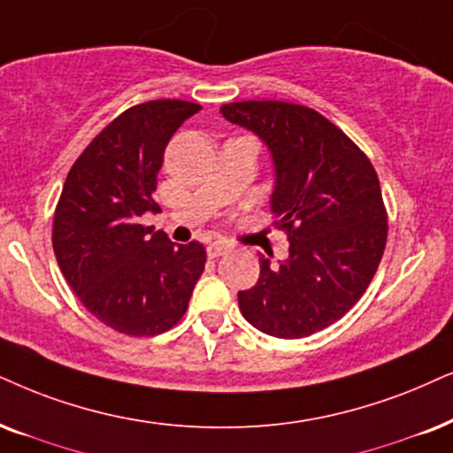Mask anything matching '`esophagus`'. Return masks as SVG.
<instances>
[{
  "instance_id": "esophagus-1",
  "label": "esophagus",
  "mask_w": 453,
  "mask_h": 453,
  "mask_svg": "<svg viewBox=\"0 0 453 453\" xmlns=\"http://www.w3.org/2000/svg\"><path fill=\"white\" fill-rule=\"evenodd\" d=\"M227 250H230V244L223 242V240H217V242H211L207 246V255L211 257V259H217V257L227 253Z\"/></svg>"
}]
</instances>
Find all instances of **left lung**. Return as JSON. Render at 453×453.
<instances>
[{
    "label": "left lung",
    "mask_w": 453,
    "mask_h": 453,
    "mask_svg": "<svg viewBox=\"0 0 453 453\" xmlns=\"http://www.w3.org/2000/svg\"><path fill=\"white\" fill-rule=\"evenodd\" d=\"M227 121L253 131L273 160L272 204L288 257H261L253 288L240 290L246 322L278 339L334 324L362 299L387 244V211L368 157L313 108L280 100L223 104Z\"/></svg>",
    "instance_id": "obj_1"
}]
</instances>
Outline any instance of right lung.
Returning a JSON list of instances; mask_svg holds the SVG:
<instances>
[{
	"instance_id": "1",
	"label": "right lung",
	"mask_w": 453,
	"mask_h": 453,
	"mask_svg": "<svg viewBox=\"0 0 453 453\" xmlns=\"http://www.w3.org/2000/svg\"><path fill=\"white\" fill-rule=\"evenodd\" d=\"M198 111L152 100L119 114L74 160L56 207L60 272L91 316L127 336L173 328L204 272L203 244H173L140 223L158 211L152 194L171 135Z\"/></svg>"
}]
</instances>
